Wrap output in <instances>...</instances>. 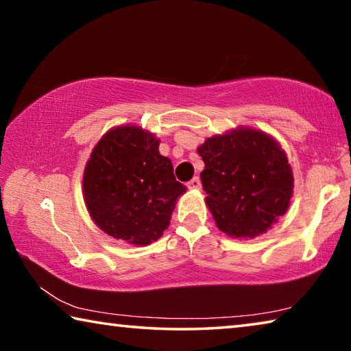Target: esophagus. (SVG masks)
<instances>
[{
  "label": "esophagus",
  "mask_w": 351,
  "mask_h": 351,
  "mask_svg": "<svg viewBox=\"0 0 351 351\" xmlns=\"http://www.w3.org/2000/svg\"><path fill=\"white\" fill-rule=\"evenodd\" d=\"M187 187H189V189H201V180H199L198 176L192 178V180H190V181L187 182Z\"/></svg>",
  "instance_id": "esophagus-1"
}]
</instances>
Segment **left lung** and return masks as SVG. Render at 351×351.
<instances>
[{
	"instance_id": "obj_1",
	"label": "left lung",
	"mask_w": 351,
	"mask_h": 351,
	"mask_svg": "<svg viewBox=\"0 0 351 351\" xmlns=\"http://www.w3.org/2000/svg\"><path fill=\"white\" fill-rule=\"evenodd\" d=\"M198 154L206 164L201 171L206 204L224 234L252 239L288 210L293 171L287 154L268 134L239 128L209 138Z\"/></svg>"
}]
</instances>
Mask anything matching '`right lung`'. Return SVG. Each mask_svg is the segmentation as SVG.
Masks as SVG:
<instances>
[{
    "label": "right lung",
    "instance_id": "add662e5",
    "mask_svg": "<svg viewBox=\"0 0 351 351\" xmlns=\"http://www.w3.org/2000/svg\"><path fill=\"white\" fill-rule=\"evenodd\" d=\"M184 192L171 161L159 153V141L139 127L110 130L83 173V197L94 223L136 246L162 235Z\"/></svg>",
    "mask_w": 351,
    "mask_h": 351
}]
</instances>
